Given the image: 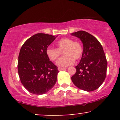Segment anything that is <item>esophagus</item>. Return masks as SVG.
I'll list each match as a JSON object with an SVG mask.
<instances>
[{
	"instance_id": "1",
	"label": "esophagus",
	"mask_w": 120,
	"mask_h": 120,
	"mask_svg": "<svg viewBox=\"0 0 120 120\" xmlns=\"http://www.w3.org/2000/svg\"><path fill=\"white\" fill-rule=\"evenodd\" d=\"M65 68H61V67H58V70L59 71H61V70H65Z\"/></svg>"
}]
</instances>
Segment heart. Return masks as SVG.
<instances>
[{"instance_id":"b5f03b06","label":"heart","mask_w":120,"mask_h":120,"mask_svg":"<svg viewBox=\"0 0 120 120\" xmlns=\"http://www.w3.org/2000/svg\"><path fill=\"white\" fill-rule=\"evenodd\" d=\"M57 48L48 47L46 50L47 57L52 61L59 58L62 52L64 56L57 61V64L62 67H66L74 63V59L78 60L83 53V47L79 41H74L73 39L64 38L59 40L57 43Z\"/></svg>"}]
</instances>
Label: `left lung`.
I'll use <instances>...</instances> for the list:
<instances>
[{
  "instance_id": "left-lung-1",
  "label": "left lung",
  "mask_w": 120,
  "mask_h": 120,
  "mask_svg": "<svg viewBox=\"0 0 120 120\" xmlns=\"http://www.w3.org/2000/svg\"><path fill=\"white\" fill-rule=\"evenodd\" d=\"M83 43V50L76 73L71 77L75 86L88 92L94 91L104 82L106 75L107 60L103 47L91 34L83 30L73 33Z\"/></svg>"
}]
</instances>
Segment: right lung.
<instances>
[{
	"label": "right lung",
	"mask_w": 120,
	"mask_h": 120,
	"mask_svg": "<svg viewBox=\"0 0 120 120\" xmlns=\"http://www.w3.org/2000/svg\"><path fill=\"white\" fill-rule=\"evenodd\" d=\"M57 37L38 33L23 44L18 60V73L21 83L33 94L41 95L55 86L59 72L46 53L47 47Z\"/></svg>",
	"instance_id": "right-lung-1"
}]
</instances>
